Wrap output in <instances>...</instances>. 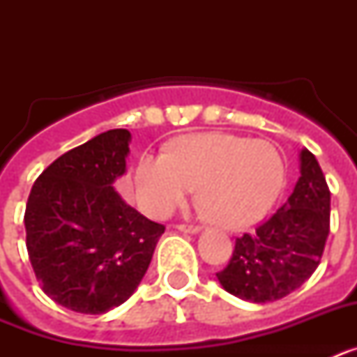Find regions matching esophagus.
I'll list each match as a JSON object with an SVG mask.
<instances>
[{
  "label": "esophagus",
  "mask_w": 357,
  "mask_h": 357,
  "mask_svg": "<svg viewBox=\"0 0 357 357\" xmlns=\"http://www.w3.org/2000/svg\"><path fill=\"white\" fill-rule=\"evenodd\" d=\"M178 230H182V232H185V234H198L200 232V227H195V225H178L176 227Z\"/></svg>",
  "instance_id": "34e87169"
}]
</instances>
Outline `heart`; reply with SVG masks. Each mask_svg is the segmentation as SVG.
<instances>
[{
  "instance_id": "heart-1",
  "label": "heart",
  "mask_w": 357,
  "mask_h": 357,
  "mask_svg": "<svg viewBox=\"0 0 357 357\" xmlns=\"http://www.w3.org/2000/svg\"><path fill=\"white\" fill-rule=\"evenodd\" d=\"M282 184L284 160L272 143L222 132L185 135L169 153L146 151L135 169V195L144 213L168 216L198 185L200 211L225 229L261 220Z\"/></svg>"
}]
</instances>
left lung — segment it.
I'll return each instance as SVG.
<instances>
[{
  "instance_id": "obj_1",
  "label": "left lung",
  "mask_w": 357,
  "mask_h": 357,
  "mask_svg": "<svg viewBox=\"0 0 357 357\" xmlns=\"http://www.w3.org/2000/svg\"><path fill=\"white\" fill-rule=\"evenodd\" d=\"M301 176L284 206L254 234L236 239L220 284L241 301L264 304L301 288L320 264L329 236L331 191L317 157L298 151Z\"/></svg>"
}]
</instances>
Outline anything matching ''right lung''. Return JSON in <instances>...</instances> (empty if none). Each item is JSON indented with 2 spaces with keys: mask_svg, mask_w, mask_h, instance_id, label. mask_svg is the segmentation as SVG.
Listing matches in <instances>:
<instances>
[{
  "mask_svg": "<svg viewBox=\"0 0 357 357\" xmlns=\"http://www.w3.org/2000/svg\"><path fill=\"white\" fill-rule=\"evenodd\" d=\"M132 134L107 130L40 173L24 211L26 248L43 291L75 313L103 314L143 280L164 225L114 189Z\"/></svg>",
  "mask_w": 357,
  "mask_h": 357,
  "instance_id": "add662e5",
  "label": "right lung"
}]
</instances>
